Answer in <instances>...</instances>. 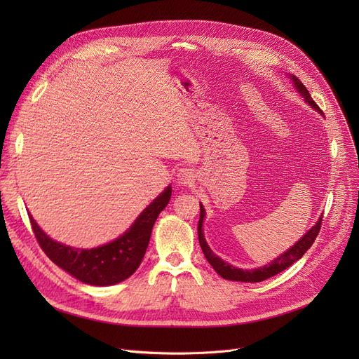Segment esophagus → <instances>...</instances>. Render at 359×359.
I'll list each match as a JSON object with an SVG mask.
<instances>
[{"instance_id": "1", "label": "esophagus", "mask_w": 359, "mask_h": 359, "mask_svg": "<svg viewBox=\"0 0 359 359\" xmlns=\"http://www.w3.org/2000/svg\"><path fill=\"white\" fill-rule=\"evenodd\" d=\"M195 182V175L192 172V168H180L177 173V183L182 186L192 184Z\"/></svg>"}]
</instances>
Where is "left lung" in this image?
Returning <instances> with one entry per match:
<instances>
[{
	"label": "left lung",
	"instance_id": "8db88e82",
	"mask_svg": "<svg viewBox=\"0 0 359 359\" xmlns=\"http://www.w3.org/2000/svg\"><path fill=\"white\" fill-rule=\"evenodd\" d=\"M291 80L295 86V88L298 90V93L301 96L304 97V100L314 107L317 111H320L323 115L322 109H320L316 102L311 99L309 90L306 88V86L301 83L295 75H291ZM203 217H205V210L201 203V218H199V224H198V238H199V244H201V249L206 257V260L210 262V265L214 268V271L222 276L224 279H230V280H238V282H260V280H265L282 271H285L287 268H290L292 263H295L298 259L303 257V255L313 246V243L320 231V227H322V221H323V215L318 218V221L313 225V227L301 237L294 246L287 250L285 253H282L280 256H278L275 260H272L269 265H265L262 268L257 269H250V271H243L238 268H234L233 265H229L227 262H224L222 259H219L211 249L208 244H206V240L203 237L202 233V222H203Z\"/></svg>",
	"mask_w": 359,
	"mask_h": 359
}]
</instances>
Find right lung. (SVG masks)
Instances as JSON below:
<instances>
[{
    "mask_svg": "<svg viewBox=\"0 0 359 359\" xmlns=\"http://www.w3.org/2000/svg\"><path fill=\"white\" fill-rule=\"evenodd\" d=\"M172 187L151 202L130 229L119 238L96 249H74L46 236L29 214L32 230L46 256L65 272L88 285H115L134 273L147 252L151 231L158 214L165 208Z\"/></svg>",
    "mask_w": 359,
    "mask_h": 359,
    "instance_id": "right-lung-1",
    "label": "right lung"
}]
</instances>
